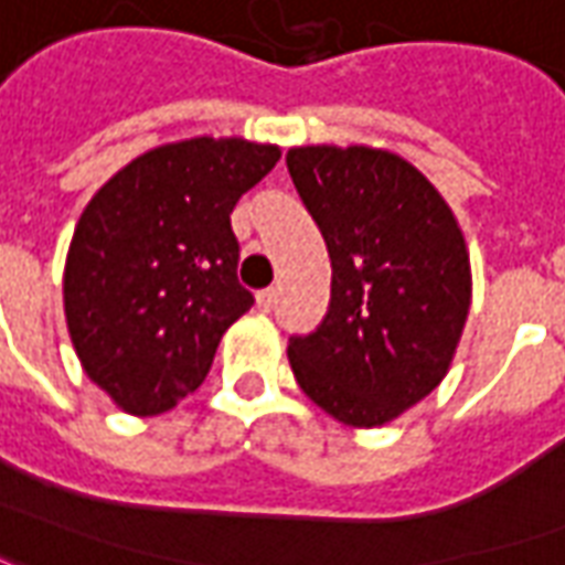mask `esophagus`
I'll list each match as a JSON object with an SVG mask.
<instances>
[{
  "label": "esophagus",
  "mask_w": 565,
  "mask_h": 565,
  "mask_svg": "<svg viewBox=\"0 0 565 565\" xmlns=\"http://www.w3.org/2000/svg\"><path fill=\"white\" fill-rule=\"evenodd\" d=\"M275 302H278V290H259L257 294V308L259 311H271L275 308Z\"/></svg>",
  "instance_id": "34e87169"
}]
</instances>
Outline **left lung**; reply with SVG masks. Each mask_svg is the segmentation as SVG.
<instances>
[{
  "instance_id": "8db88e82",
  "label": "left lung",
  "mask_w": 565,
  "mask_h": 565,
  "mask_svg": "<svg viewBox=\"0 0 565 565\" xmlns=\"http://www.w3.org/2000/svg\"><path fill=\"white\" fill-rule=\"evenodd\" d=\"M332 263L330 311L287 344L296 384L356 429L384 426L436 391L472 306L469 247L424 172L369 145L287 150Z\"/></svg>"
}]
</instances>
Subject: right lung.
Masks as SVG:
<instances>
[{
	"instance_id": "right-lung-1",
	"label": "right lung",
	"mask_w": 565,
	"mask_h": 565,
	"mask_svg": "<svg viewBox=\"0 0 565 565\" xmlns=\"http://www.w3.org/2000/svg\"><path fill=\"white\" fill-rule=\"evenodd\" d=\"M281 160L247 139L145 150L81 211L63 271L87 379L127 415H162L205 381L223 332L254 306L235 278V202Z\"/></svg>"
}]
</instances>
